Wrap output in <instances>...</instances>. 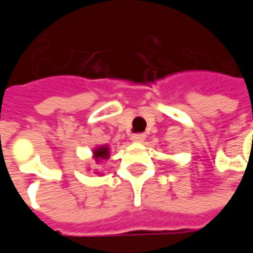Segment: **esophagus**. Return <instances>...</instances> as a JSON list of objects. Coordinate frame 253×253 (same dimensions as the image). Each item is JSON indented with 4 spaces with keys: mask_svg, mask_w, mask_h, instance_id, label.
I'll return each instance as SVG.
<instances>
[{
    "mask_svg": "<svg viewBox=\"0 0 253 253\" xmlns=\"http://www.w3.org/2000/svg\"><path fill=\"white\" fill-rule=\"evenodd\" d=\"M131 139L134 142H143L145 141V134L143 132H135V134H132Z\"/></svg>",
    "mask_w": 253,
    "mask_h": 253,
    "instance_id": "1",
    "label": "esophagus"
}]
</instances>
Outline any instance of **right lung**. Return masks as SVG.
<instances>
[{
  "label": "right lung",
  "mask_w": 253,
  "mask_h": 253,
  "mask_svg": "<svg viewBox=\"0 0 253 253\" xmlns=\"http://www.w3.org/2000/svg\"><path fill=\"white\" fill-rule=\"evenodd\" d=\"M94 157L99 159H107L108 157V148H99L97 150H94Z\"/></svg>",
  "instance_id": "add662e5"
}]
</instances>
